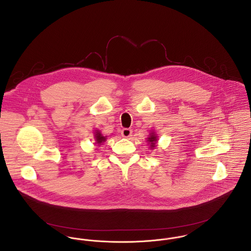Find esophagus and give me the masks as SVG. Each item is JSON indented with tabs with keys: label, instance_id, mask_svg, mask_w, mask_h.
I'll use <instances>...</instances> for the list:
<instances>
[{
	"label": "esophagus",
	"instance_id": "34e87169",
	"mask_svg": "<svg viewBox=\"0 0 251 251\" xmlns=\"http://www.w3.org/2000/svg\"><path fill=\"white\" fill-rule=\"evenodd\" d=\"M132 133H133V131L131 130V129H128V128H125V129H123L122 131H121V135L123 136V137H130L131 135H132Z\"/></svg>",
	"mask_w": 251,
	"mask_h": 251
}]
</instances>
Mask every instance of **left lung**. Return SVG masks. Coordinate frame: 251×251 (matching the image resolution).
Masks as SVG:
<instances>
[{
  "label": "left lung",
  "mask_w": 251,
  "mask_h": 251,
  "mask_svg": "<svg viewBox=\"0 0 251 251\" xmlns=\"http://www.w3.org/2000/svg\"><path fill=\"white\" fill-rule=\"evenodd\" d=\"M148 141L151 143V148H154L155 147V141H156V136L154 134H152L150 135V137H148Z\"/></svg>",
  "instance_id": "obj_1"
}]
</instances>
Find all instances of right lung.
<instances>
[{
	"label": "right lung",
	"mask_w": 251,
	"mask_h": 251,
	"mask_svg": "<svg viewBox=\"0 0 251 251\" xmlns=\"http://www.w3.org/2000/svg\"><path fill=\"white\" fill-rule=\"evenodd\" d=\"M96 140H97V144L99 145V144H101L102 142H104L106 140V137L103 136L98 131H97V133H96Z\"/></svg>",
	"instance_id": "1"
}]
</instances>
